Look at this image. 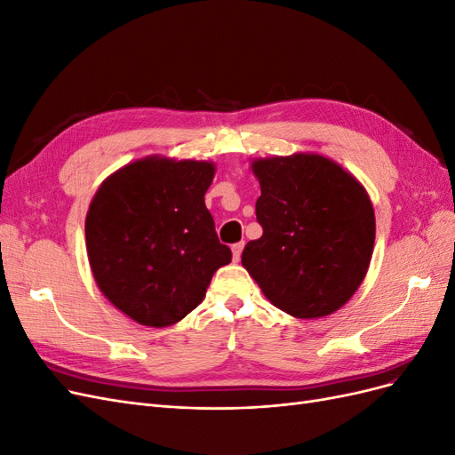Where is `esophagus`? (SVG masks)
<instances>
[{"mask_svg":"<svg viewBox=\"0 0 455 455\" xmlns=\"http://www.w3.org/2000/svg\"><path fill=\"white\" fill-rule=\"evenodd\" d=\"M243 249H244V243H235L231 246V254H233V261H239L241 259V254H243Z\"/></svg>","mask_w":455,"mask_h":455,"instance_id":"esophagus-1","label":"esophagus"}]
</instances>
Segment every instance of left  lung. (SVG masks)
I'll return each mask as SVG.
<instances>
[{
	"label": "left lung",
	"instance_id": "1",
	"mask_svg": "<svg viewBox=\"0 0 455 455\" xmlns=\"http://www.w3.org/2000/svg\"><path fill=\"white\" fill-rule=\"evenodd\" d=\"M261 196V237L249 241L243 266L281 311L316 319L339 309L361 286L376 239L364 188L339 164L296 154L252 163Z\"/></svg>",
	"mask_w": 455,
	"mask_h": 455
}]
</instances>
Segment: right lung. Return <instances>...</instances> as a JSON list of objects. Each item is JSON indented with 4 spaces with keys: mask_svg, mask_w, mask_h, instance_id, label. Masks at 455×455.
<instances>
[{
    "mask_svg": "<svg viewBox=\"0 0 455 455\" xmlns=\"http://www.w3.org/2000/svg\"><path fill=\"white\" fill-rule=\"evenodd\" d=\"M212 178L211 163L148 157L96 191L85 220L91 269L132 321L156 328L182 321L231 261L204 206Z\"/></svg>",
    "mask_w": 455,
    "mask_h": 455,
    "instance_id": "add662e5",
    "label": "right lung"
}]
</instances>
